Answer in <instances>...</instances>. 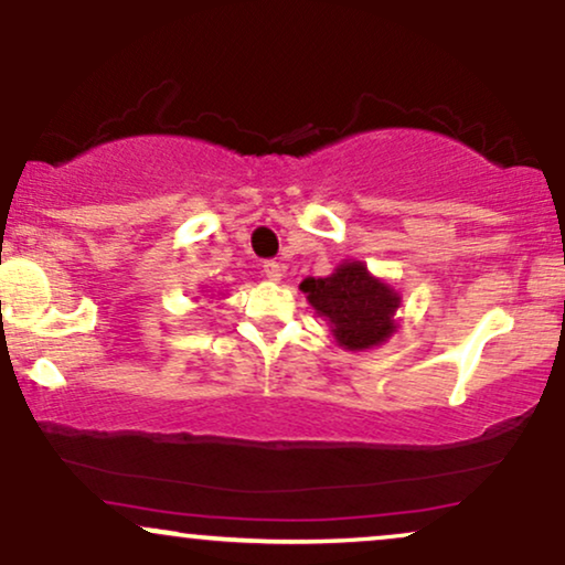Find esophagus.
Instances as JSON below:
<instances>
[{"label": "esophagus", "mask_w": 565, "mask_h": 565, "mask_svg": "<svg viewBox=\"0 0 565 565\" xmlns=\"http://www.w3.org/2000/svg\"><path fill=\"white\" fill-rule=\"evenodd\" d=\"M263 276L268 278V281H281L284 276V265L276 263V260H268L263 265Z\"/></svg>", "instance_id": "1"}]
</instances>
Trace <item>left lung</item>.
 <instances>
[{"instance_id": "8db88e82", "label": "left lung", "mask_w": 565, "mask_h": 565, "mask_svg": "<svg viewBox=\"0 0 565 565\" xmlns=\"http://www.w3.org/2000/svg\"><path fill=\"white\" fill-rule=\"evenodd\" d=\"M300 289L345 350L377 348L395 332L401 295L361 260L337 265L327 278H305Z\"/></svg>"}]
</instances>
